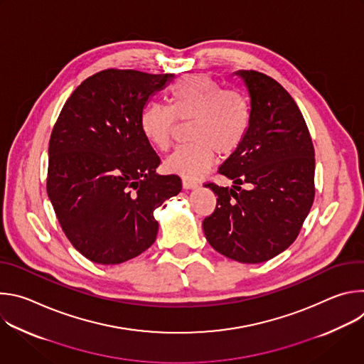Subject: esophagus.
<instances>
[{
    "instance_id": "34e87169",
    "label": "esophagus",
    "mask_w": 364,
    "mask_h": 364,
    "mask_svg": "<svg viewBox=\"0 0 364 364\" xmlns=\"http://www.w3.org/2000/svg\"><path fill=\"white\" fill-rule=\"evenodd\" d=\"M196 187H198V184L196 183V181H191V180H183V188H186V190H190V188H196Z\"/></svg>"
}]
</instances>
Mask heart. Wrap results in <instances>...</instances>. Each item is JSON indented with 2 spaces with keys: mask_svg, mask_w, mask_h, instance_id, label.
<instances>
[{
  "mask_svg": "<svg viewBox=\"0 0 364 364\" xmlns=\"http://www.w3.org/2000/svg\"><path fill=\"white\" fill-rule=\"evenodd\" d=\"M170 105L149 103L139 118L148 142L167 151L180 121H191L188 144L177 148L166 160L168 173L186 180H198L215 164L216 155H232L245 141L252 124L249 97L223 86L209 75L180 77L168 90Z\"/></svg>",
  "mask_w": 364,
  "mask_h": 364,
  "instance_id": "b5f03b06",
  "label": "heart"
}]
</instances>
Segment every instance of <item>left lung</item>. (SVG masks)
<instances>
[{
	"mask_svg": "<svg viewBox=\"0 0 364 364\" xmlns=\"http://www.w3.org/2000/svg\"><path fill=\"white\" fill-rule=\"evenodd\" d=\"M250 97L252 124L243 144L220 166L232 188L218 194L203 220L207 242L242 264H261L296 239L314 201V145L291 95L272 77L237 70ZM246 183L247 189L240 186Z\"/></svg>",
	"mask_w": 364,
	"mask_h": 364,
	"instance_id": "left-lung-1",
	"label": "left lung"
}]
</instances>
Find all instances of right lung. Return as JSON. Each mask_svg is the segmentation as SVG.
<instances>
[{
    "label": "right lung",
    "mask_w": 364,
    "mask_h": 364,
    "mask_svg": "<svg viewBox=\"0 0 364 364\" xmlns=\"http://www.w3.org/2000/svg\"><path fill=\"white\" fill-rule=\"evenodd\" d=\"M171 73L107 69L83 80L51 131L47 194L76 250L118 265L157 237L154 210L181 191L178 176L155 173L160 157L139 118Z\"/></svg>",
    "instance_id": "1"
}]
</instances>
